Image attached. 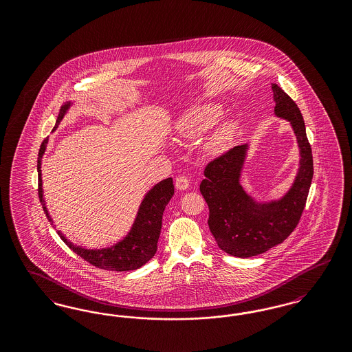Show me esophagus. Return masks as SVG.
Masks as SVG:
<instances>
[{"label":"esophagus","mask_w":352,"mask_h":352,"mask_svg":"<svg viewBox=\"0 0 352 352\" xmlns=\"http://www.w3.org/2000/svg\"><path fill=\"white\" fill-rule=\"evenodd\" d=\"M188 186H190V181L186 178V177H178L177 179H175V187L178 188V190H186V188H188Z\"/></svg>","instance_id":"esophagus-1"}]
</instances>
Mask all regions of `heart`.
<instances>
[{
	"instance_id": "heart-1",
	"label": "heart",
	"mask_w": 352,
	"mask_h": 352,
	"mask_svg": "<svg viewBox=\"0 0 352 352\" xmlns=\"http://www.w3.org/2000/svg\"><path fill=\"white\" fill-rule=\"evenodd\" d=\"M224 109L217 102H206L192 107L179 116L175 122V132L184 140H197L218 124ZM237 122L227 120L207 135L201 149L208 157H219L230 149L237 134Z\"/></svg>"
}]
</instances>
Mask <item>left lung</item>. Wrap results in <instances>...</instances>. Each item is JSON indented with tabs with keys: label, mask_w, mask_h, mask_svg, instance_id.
Listing matches in <instances>:
<instances>
[{
	"label": "left lung",
	"mask_w": 352,
	"mask_h": 352,
	"mask_svg": "<svg viewBox=\"0 0 352 352\" xmlns=\"http://www.w3.org/2000/svg\"><path fill=\"white\" fill-rule=\"evenodd\" d=\"M274 115L290 122L300 151L298 168L289 190L280 198L258 201L248 194L241 175L250 144L236 146L210 162L201 192L210 208L208 227L221 251L252 257L269 251L297 227L313 179V155L301 111L284 91L272 84Z\"/></svg>",
	"instance_id": "left-lung-1"
}]
</instances>
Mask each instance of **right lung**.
<instances>
[{
  "label": "right lung",
  "mask_w": 352,
  "mask_h": 352,
  "mask_svg": "<svg viewBox=\"0 0 352 352\" xmlns=\"http://www.w3.org/2000/svg\"><path fill=\"white\" fill-rule=\"evenodd\" d=\"M75 101H68L62 105L60 112L56 118L55 126L52 129L56 131L63 118L67 116L69 109L74 107ZM49 137L42 142L39 154H38V195L42 203L43 211L52 226L54 220L51 218L50 212L46 206V199L43 194V181H42V158L45 151L47 149ZM174 195V184L173 178H166L158 184H154L151 190L144 195L142 201L138 206L133 224L128 234H125L118 243L111 247L104 248H85L82 245L74 244L69 241L62 231L58 230V234L60 239L67 244L68 247L79 254L89 264L105 269V270H118V272H126L134 270L146 264L157 252V243L162 228V215L168 206V201ZM56 228V227H55Z\"/></svg>",
  "instance_id": "add662e5"
}]
</instances>
